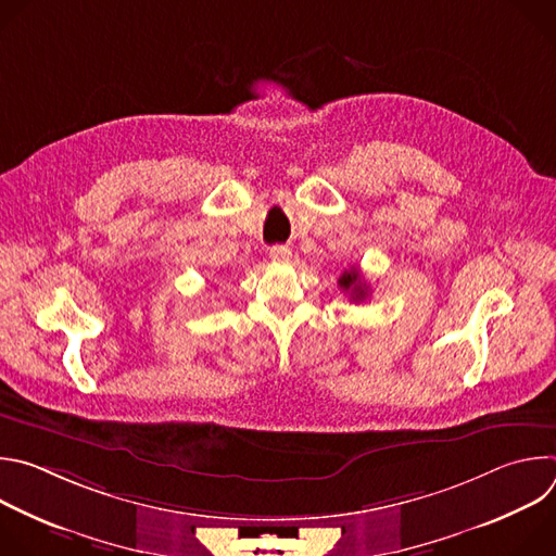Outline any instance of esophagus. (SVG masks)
Segmentation results:
<instances>
[{
	"mask_svg": "<svg viewBox=\"0 0 556 556\" xmlns=\"http://www.w3.org/2000/svg\"><path fill=\"white\" fill-rule=\"evenodd\" d=\"M270 257H273L275 262H288V260L292 257V251H290L288 247H273V249H270Z\"/></svg>",
	"mask_w": 556,
	"mask_h": 556,
	"instance_id": "obj_1",
	"label": "esophagus"
}]
</instances>
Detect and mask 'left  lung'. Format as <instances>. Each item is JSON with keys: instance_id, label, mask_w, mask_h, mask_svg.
<instances>
[{"instance_id": "left-lung-1", "label": "left lung", "mask_w": 556, "mask_h": 556, "mask_svg": "<svg viewBox=\"0 0 556 556\" xmlns=\"http://www.w3.org/2000/svg\"><path fill=\"white\" fill-rule=\"evenodd\" d=\"M339 286L350 292L352 301H363L367 296V283L363 281L358 268H350V270H343V275L339 277Z\"/></svg>"}]
</instances>
